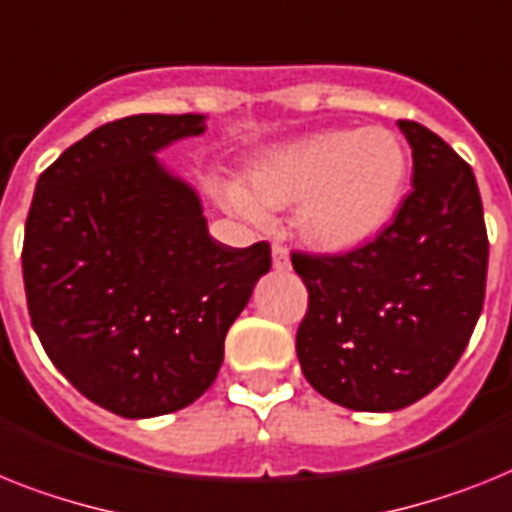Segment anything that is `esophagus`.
I'll return each instance as SVG.
<instances>
[{
	"label": "esophagus",
	"mask_w": 512,
	"mask_h": 512,
	"mask_svg": "<svg viewBox=\"0 0 512 512\" xmlns=\"http://www.w3.org/2000/svg\"><path fill=\"white\" fill-rule=\"evenodd\" d=\"M273 268H276V270H289L291 268L289 249L283 247V244H273Z\"/></svg>",
	"instance_id": "esophagus-1"
}]
</instances>
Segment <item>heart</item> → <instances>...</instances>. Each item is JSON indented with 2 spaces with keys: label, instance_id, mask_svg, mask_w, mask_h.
<instances>
[{
  "label": "heart",
  "instance_id": "1",
  "mask_svg": "<svg viewBox=\"0 0 512 512\" xmlns=\"http://www.w3.org/2000/svg\"><path fill=\"white\" fill-rule=\"evenodd\" d=\"M409 156L385 127L320 130L268 150L247 171V187L223 182L234 213L263 221L265 208L296 205V234L325 255H349L375 242L398 213Z\"/></svg>",
  "mask_w": 512,
  "mask_h": 512
}]
</instances>
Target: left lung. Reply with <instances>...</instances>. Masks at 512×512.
Instances as JSON below:
<instances>
[{"instance_id": "left-lung-1", "label": "left lung", "mask_w": 512, "mask_h": 512, "mask_svg": "<svg viewBox=\"0 0 512 512\" xmlns=\"http://www.w3.org/2000/svg\"><path fill=\"white\" fill-rule=\"evenodd\" d=\"M398 127L414 190L388 229L349 255H291L309 291L296 330L304 377L354 411H398L432 393L461 359L487 286L474 171L422 124Z\"/></svg>"}]
</instances>
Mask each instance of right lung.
Instances as JSON below:
<instances>
[{
  "instance_id": "obj_1",
  "label": "right lung",
  "mask_w": 512,
  "mask_h": 512,
  "mask_svg": "<svg viewBox=\"0 0 512 512\" xmlns=\"http://www.w3.org/2000/svg\"><path fill=\"white\" fill-rule=\"evenodd\" d=\"M203 114H135L77 140L38 176L25 221L30 322L54 367L124 419L195 403L270 244L208 234L200 197L156 158Z\"/></svg>"
}]
</instances>
